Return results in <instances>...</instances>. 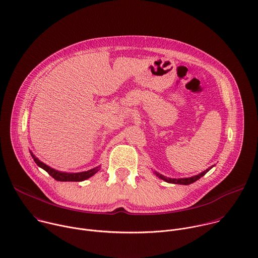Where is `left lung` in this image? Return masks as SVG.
Instances as JSON below:
<instances>
[{
  "mask_svg": "<svg viewBox=\"0 0 258 258\" xmlns=\"http://www.w3.org/2000/svg\"><path fill=\"white\" fill-rule=\"evenodd\" d=\"M213 167H214V166H212V167H210L209 169L205 170L204 172L200 173L199 175H196V176H192V177H189V178H179V179H175V178H168V177H165V176H163V175H161V174H159V173H157V172H155V173H156V175H157L159 178L163 179L164 181H166V182H168V183H175V184L188 185V184H190V183L196 182V181H197V180H199L201 177H203L207 172H209V171H210Z\"/></svg>",
  "mask_w": 258,
  "mask_h": 258,
  "instance_id": "1",
  "label": "left lung"
}]
</instances>
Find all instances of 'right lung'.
<instances>
[{
  "label": "right lung",
  "instance_id": "1",
  "mask_svg": "<svg viewBox=\"0 0 258 258\" xmlns=\"http://www.w3.org/2000/svg\"><path fill=\"white\" fill-rule=\"evenodd\" d=\"M31 156H32L34 162L37 164V166H39L43 170H45L52 178H54L57 181H83V180H86V179L90 178L91 176H93L96 172H98L99 168H100V166H98L96 168H93L88 171H84V172H80V173H66V172H60V171H57V170L52 169L49 166L45 165L44 163L39 161L32 153H31Z\"/></svg>",
  "mask_w": 258,
  "mask_h": 258
}]
</instances>
